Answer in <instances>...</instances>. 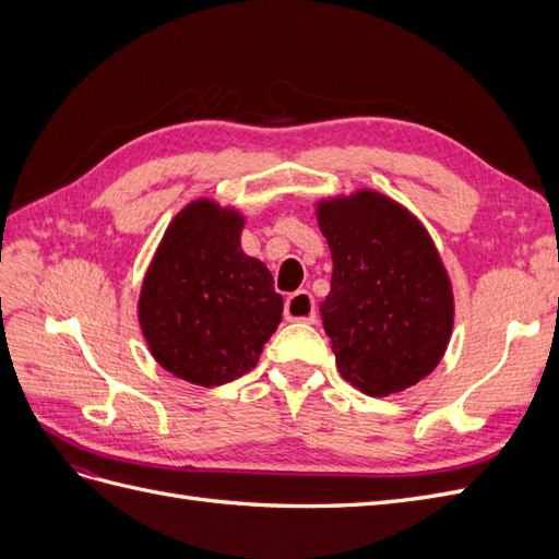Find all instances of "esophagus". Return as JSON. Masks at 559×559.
Wrapping results in <instances>:
<instances>
[{"mask_svg": "<svg viewBox=\"0 0 559 559\" xmlns=\"http://www.w3.org/2000/svg\"><path fill=\"white\" fill-rule=\"evenodd\" d=\"M284 317L286 321H308V324H314L317 321V310H314V298L310 292H296L284 302Z\"/></svg>", "mask_w": 559, "mask_h": 559, "instance_id": "esophagus-1", "label": "esophagus"}]
</instances>
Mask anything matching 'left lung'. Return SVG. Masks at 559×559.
I'll return each mask as SVG.
<instances>
[{
    "mask_svg": "<svg viewBox=\"0 0 559 559\" xmlns=\"http://www.w3.org/2000/svg\"><path fill=\"white\" fill-rule=\"evenodd\" d=\"M317 224L333 259L319 312L341 376L368 396L425 380L454 324L452 282L427 228L370 189L319 200Z\"/></svg>",
    "mask_w": 559,
    "mask_h": 559,
    "instance_id": "1",
    "label": "left lung"
}]
</instances>
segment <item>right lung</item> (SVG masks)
Returning a JSON list of instances; mask_svg holds the SVG:
<instances>
[{
  "label": "right lung",
  "instance_id": "1",
  "mask_svg": "<svg viewBox=\"0 0 559 559\" xmlns=\"http://www.w3.org/2000/svg\"><path fill=\"white\" fill-rule=\"evenodd\" d=\"M245 216L210 198L167 226L138 302L144 341L173 376L218 386L257 366L284 300L263 261L240 247Z\"/></svg>",
  "mask_w": 559,
  "mask_h": 559
}]
</instances>
